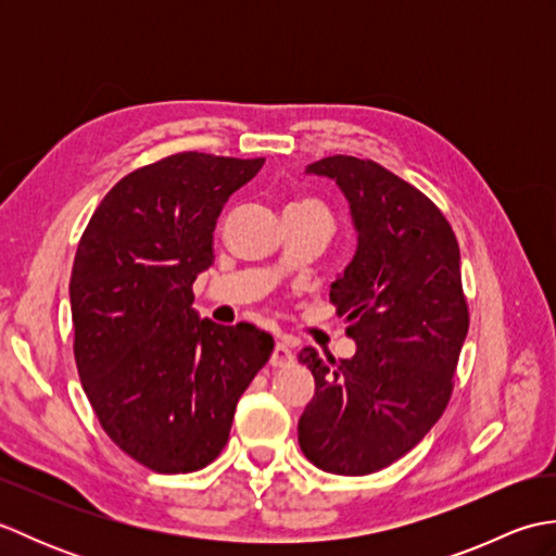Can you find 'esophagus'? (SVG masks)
Segmentation results:
<instances>
[{"label": "esophagus", "mask_w": 556, "mask_h": 556, "mask_svg": "<svg viewBox=\"0 0 556 556\" xmlns=\"http://www.w3.org/2000/svg\"><path fill=\"white\" fill-rule=\"evenodd\" d=\"M293 351H291V346L287 344V341H277L275 344V351H271V358H269V363L275 365V368H285V365H291L293 363Z\"/></svg>", "instance_id": "esophagus-1"}]
</instances>
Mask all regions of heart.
<instances>
[{
  "label": "heart",
  "mask_w": 556,
  "mask_h": 556,
  "mask_svg": "<svg viewBox=\"0 0 556 556\" xmlns=\"http://www.w3.org/2000/svg\"><path fill=\"white\" fill-rule=\"evenodd\" d=\"M303 205H317V203H311V200H299V203H291L289 207H303Z\"/></svg>",
  "instance_id": "1"
}]
</instances>
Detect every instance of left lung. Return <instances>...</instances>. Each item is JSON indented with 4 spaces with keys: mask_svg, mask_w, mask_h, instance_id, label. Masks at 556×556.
Returning <instances> with one entry per match:
<instances>
[{
    "mask_svg": "<svg viewBox=\"0 0 556 556\" xmlns=\"http://www.w3.org/2000/svg\"><path fill=\"white\" fill-rule=\"evenodd\" d=\"M305 174L327 176L349 200L358 245L329 301L356 353H299L315 377L299 444L327 473L368 476L408 454L452 396L468 334L460 253L440 207L377 162L334 155Z\"/></svg>",
    "mask_w": 556,
    "mask_h": 556,
    "instance_id": "1",
    "label": "left lung"
}]
</instances>
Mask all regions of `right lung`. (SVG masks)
Returning a JSON list of instances; mask_svg holds the SVG:
<instances>
[{
  "instance_id": "add662e5",
  "label": "right lung",
  "mask_w": 556,
  "mask_h": 556,
  "mask_svg": "<svg viewBox=\"0 0 556 556\" xmlns=\"http://www.w3.org/2000/svg\"><path fill=\"white\" fill-rule=\"evenodd\" d=\"M265 160L179 152L116 184L71 269L74 356L112 442L157 473L205 468L275 339L200 320L193 281L212 265L224 203Z\"/></svg>"
}]
</instances>
